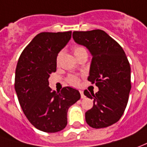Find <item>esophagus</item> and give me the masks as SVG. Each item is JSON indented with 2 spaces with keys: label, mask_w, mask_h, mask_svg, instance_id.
I'll return each instance as SVG.
<instances>
[{
  "label": "esophagus",
  "mask_w": 147,
  "mask_h": 147,
  "mask_svg": "<svg viewBox=\"0 0 147 147\" xmlns=\"http://www.w3.org/2000/svg\"><path fill=\"white\" fill-rule=\"evenodd\" d=\"M80 93L81 98H85V95H84V91H80Z\"/></svg>",
  "instance_id": "34e87169"
}]
</instances>
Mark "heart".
I'll use <instances>...</instances> for the list:
<instances>
[{
    "instance_id": "b5f03b06",
    "label": "heart",
    "mask_w": 147,
    "mask_h": 147,
    "mask_svg": "<svg viewBox=\"0 0 147 147\" xmlns=\"http://www.w3.org/2000/svg\"><path fill=\"white\" fill-rule=\"evenodd\" d=\"M73 53L77 59V58H79L80 56H83V55H88V51L84 46L77 45L73 49ZM60 57H61V53H59L57 57H56V63H57V64L59 63ZM80 77L77 76H70L67 78V82L72 86H78L79 84H80Z\"/></svg>"
}]
</instances>
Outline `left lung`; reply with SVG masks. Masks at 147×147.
I'll return each mask as SVG.
<instances>
[{
    "mask_svg": "<svg viewBox=\"0 0 147 147\" xmlns=\"http://www.w3.org/2000/svg\"><path fill=\"white\" fill-rule=\"evenodd\" d=\"M75 42L90 51L91 59L88 80L98 91H84L93 99V107L85 113L87 123L98 129L117 123L127 105L131 88V66L123 48L104 31L78 32L72 34Z\"/></svg>",
    "mask_w": 147,
    "mask_h": 147,
    "instance_id": "8db88e82",
    "label": "left lung"
}]
</instances>
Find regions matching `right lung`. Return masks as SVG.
I'll list each match as a JSON object with an SVG mask.
<instances>
[{
  "label": "right lung",
  "mask_w": 147,
  "mask_h": 147,
  "mask_svg": "<svg viewBox=\"0 0 147 147\" xmlns=\"http://www.w3.org/2000/svg\"><path fill=\"white\" fill-rule=\"evenodd\" d=\"M71 37V32H41L27 45L18 59L15 90L28 121L36 129L55 133L67 123V113L80 98L78 90L65 87L56 92L49 88L50 74L56 71V57Z\"/></svg>",
  "instance_id": "1"
}]
</instances>
